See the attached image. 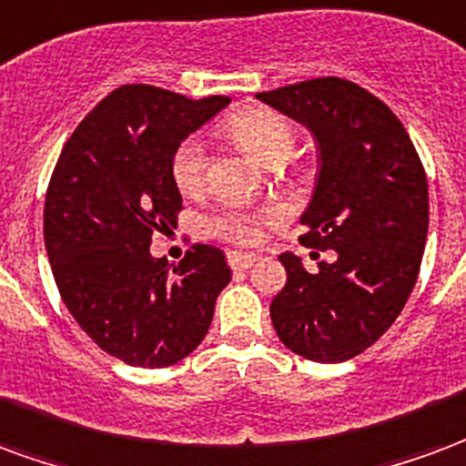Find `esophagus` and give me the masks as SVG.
Here are the masks:
<instances>
[{
  "label": "esophagus",
  "instance_id": "1",
  "mask_svg": "<svg viewBox=\"0 0 466 466\" xmlns=\"http://www.w3.org/2000/svg\"><path fill=\"white\" fill-rule=\"evenodd\" d=\"M258 260V256L253 253H238V250H230L228 253V266L233 270H248Z\"/></svg>",
  "mask_w": 466,
  "mask_h": 466
}]
</instances>
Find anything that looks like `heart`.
Segmentation results:
<instances>
[{
	"label": "heart",
	"mask_w": 466,
	"mask_h": 466,
	"mask_svg": "<svg viewBox=\"0 0 466 466\" xmlns=\"http://www.w3.org/2000/svg\"><path fill=\"white\" fill-rule=\"evenodd\" d=\"M226 128L236 138L238 146H243L248 154L266 166H280L293 151V124L273 108H238L226 121ZM206 171H208V154H206L203 141L196 136L183 138L181 144L176 146L171 161V176L178 191L186 196H198L206 188ZM273 218V210L226 206L210 216L208 230L210 236L228 240L233 246H253L258 243L263 226Z\"/></svg>",
	"instance_id": "obj_1"
}]
</instances>
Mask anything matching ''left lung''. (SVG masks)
Instances as JSON below:
<instances>
[{"label":"left lung","mask_w":466,"mask_h":466,"mask_svg":"<svg viewBox=\"0 0 466 466\" xmlns=\"http://www.w3.org/2000/svg\"><path fill=\"white\" fill-rule=\"evenodd\" d=\"M258 98L315 134L322 166L300 243L335 250L318 273L280 256L288 283L270 303L273 328L300 358L345 362L390 330L417 283L430 220L424 166L392 108L352 81L320 76Z\"/></svg>","instance_id":"1"}]
</instances>
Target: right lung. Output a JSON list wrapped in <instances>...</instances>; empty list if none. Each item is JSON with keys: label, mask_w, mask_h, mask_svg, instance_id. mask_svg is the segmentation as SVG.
<instances>
[{"label": "right lung", "mask_w": 466, "mask_h": 466, "mask_svg": "<svg viewBox=\"0 0 466 466\" xmlns=\"http://www.w3.org/2000/svg\"><path fill=\"white\" fill-rule=\"evenodd\" d=\"M151 84L101 98L61 148L44 200V243L61 300L81 330L134 368L191 355L228 285L223 250L196 243L176 268L151 256L181 213L176 146L228 104Z\"/></svg>", "instance_id": "1"}]
</instances>
